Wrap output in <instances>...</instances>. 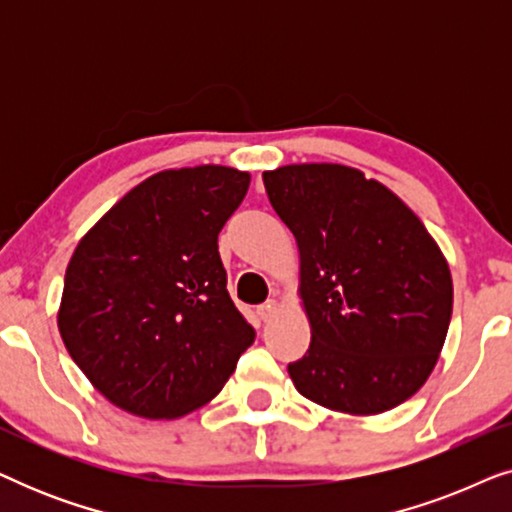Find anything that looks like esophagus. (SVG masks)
<instances>
[{
  "label": "esophagus",
  "mask_w": 512,
  "mask_h": 512,
  "mask_svg": "<svg viewBox=\"0 0 512 512\" xmlns=\"http://www.w3.org/2000/svg\"><path fill=\"white\" fill-rule=\"evenodd\" d=\"M277 314V303L275 300H268V303H263L261 307H258V317H261L265 324H268V321H272V317H275Z\"/></svg>",
  "instance_id": "esophagus-1"
}]
</instances>
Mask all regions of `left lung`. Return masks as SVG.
<instances>
[{
	"label": "left lung",
	"mask_w": 512,
	"mask_h": 512,
	"mask_svg": "<svg viewBox=\"0 0 512 512\" xmlns=\"http://www.w3.org/2000/svg\"><path fill=\"white\" fill-rule=\"evenodd\" d=\"M270 205L296 237L312 328L296 389L324 408L377 415L415 394L452 317V277L424 223L380 181L345 165L263 172Z\"/></svg>",
	"instance_id": "left-lung-1"
}]
</instances>
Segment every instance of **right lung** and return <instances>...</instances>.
I'll use <instances>...</instances> for the list:
<instances>
[{"instance_id": "1", "label": "right lung", "mask_w": 512, "mask_h": 512, "mask_svg": "<svg viewBox=\"0 0 512 512\" xmlns=\"http://www.w3.org/2000/svg\"><path fill=\"white\" fill-rule=\"evenodd\" d=\"M249 174L200 165L149 177L76 247L58 328L111 403L172 419L212 401L256 340L226 289L219 233Z\"/></svg>"}]
</instances>
